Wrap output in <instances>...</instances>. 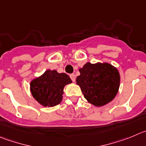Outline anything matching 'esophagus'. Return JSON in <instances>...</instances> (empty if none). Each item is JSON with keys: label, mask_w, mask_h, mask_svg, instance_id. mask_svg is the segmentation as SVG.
<instances>
[{"label": "esophagus", "mask_w": 146, "mask_h": 146, "mask_svg": "<svg viewBox=\"0 0 146 146\" xmlns=\"http://www.w3.org/2000/svg\"><path fill=\"white\" fill-rule=\"evenodd\" d=\"M70 78H71V80L73 81V82L76 81V76H75L74 74H70Z\"/></svg>", "instance_id": "esophagus-1"}]
</instances>
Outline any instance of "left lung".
I'll list each match as a JSON object with an SVG mask.
<instances>
[{
    "label": "left lung",
    "mask_w": 146,
    "mask_h": 146,
    "mask_svg": "<svg viewBox=\"0 0 146 146\" xmlns=\"http://www.w3.org/2000/svg\"><path fill=\"white\" fill-rule=\"evenodd\" d=\"M76 84L89 103L100 107L114 99L120 85L117 68L107 62H87L80 68Z\"/></svg>",
    "instance_id": "left-lung-1"
}]
</instances>
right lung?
<instances>
[{
  "mask_svg": "<svg viewBox=\"0 0 146 146\" xmlns=\"http://www.w3.org/2000/svg\"><path fill=\"white\" fill-rule=\"evenodd\" d=\"M72 83L66 73L47 70L31 82V92L34 99L44 107H53L62 100L65 85Z\"/></svg>",
  "mask_w": 146,
  "mask_h": 146,
  "instance_id": "obj_1",
  "label": "right lung"
}]
</instances>
